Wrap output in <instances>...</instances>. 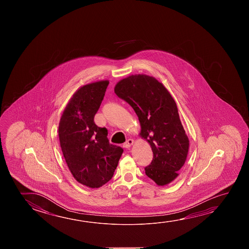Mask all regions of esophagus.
Here are the masks:
<instances>
[{"instance_id": "esophagus-1", "label": "esophagus", "mask_w": 249, "mask_h": 249, "mask_svg": "<svg viewBox=\"0 0 249 249\" xmlns=\"http://www.w3.org/2000/svg\"><path fill=\"white\" fill-rule=\"evenodd\" d=\"M134 144V140H132V139H128L127 141H126V142L123 144V147L126 148V149H128V148H130L132 147V145Z\"/></svg>"}]
</instances>
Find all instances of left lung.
Instances as JSON below:
<instances>
[{
    "instance_id": "left-lung-1",
    "label": "left lung",
    "mask_w": 249,
    "mask_h": 249,
    "mask_svg": "<svg viewBox=\"0 0 249 249\" xmlns=\"http://www.w3.org/2000/svg\"><path fill=\"white\" fill-rule=\"evenodd\" d=\"M114 93L134 108L141 124L139 135L153 151L146 175L158 186L171 183L179 176L189 149L176 101L161 82L143 73L119 81Z\"/></svg>"
}]
</instances>
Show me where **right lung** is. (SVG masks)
I'll list each match as a JSON object with an SVG mask.
<instances>
[{"label":"right lung","mask_w":249,"mask_h":249,"mask_svg":"<svg viewBox=\"0 0 249 249\" xmlns=\"http://www.w3.org/2000/svg\"><path fill=\"white\" fill-rule=\"evenodd\" d=\"M108 83L102 80L78 89L58 127L61 151L72 176L90 188H101L110 180L123 153V148L109 143L107 128L94 122Z\"/></svg>","instance_id":"1"}]
</instances>
